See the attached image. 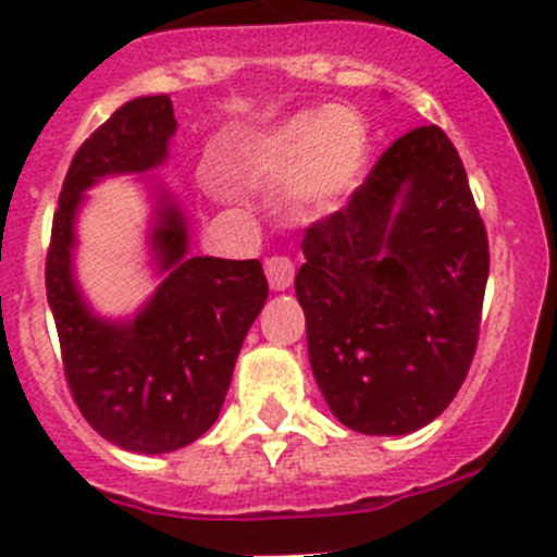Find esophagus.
<instances>
[{
    "label": "esophagus",
    "mask_w": 557,
    "mask_h": 557,
    "mask_svg": "<svg viewBox=\"0 0 557 557\" xmlns=\"http://www.w3.org/2000/svg\"><path fill=\"white\" fill-rule=\"evenodd\" d=\"M263 269H267V280L272 285V290H285L294 283V263H290V258L272 256L267 258Z\"/></svg>",
    "instance_id": "obj_1"
}]
</instances>
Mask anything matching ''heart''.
<instances>
[{
	"instance_id": "b5f03b06",
	"label": "heart",
	"mask_w": 557,
	"mask_h": 557,
	"mask_svg": "<svg viewBox=\"0 0 557 557\" xmlns=\"http://www.w3.org/2000/svg\"><path fill=\"white\" fill-rule=\"evenodd\" d=\"M364 163V124L337 106L299 113L234 154L242 180L263 190H285L288 207L305 218L339 209Z\"/></svg>"
}]
</instances>
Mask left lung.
Segmentation results:
<instances>
[{"instance_id": "1", "label": "left lung", "mask_w": 557, "mask_h": 557, "mask_svg": "<svg viewBox=\"0 0 557 557\" xmlns=\"http://www.w3.org/2000/svg\"><path fill=\"white\" fill-rule=\"evenodd\" d=\"M301 250L294 288L332 413L364 435L416 433L444 413L476 354L490 274L449 135L424 124L397 138Z\"/></svg>"}]
</instances>
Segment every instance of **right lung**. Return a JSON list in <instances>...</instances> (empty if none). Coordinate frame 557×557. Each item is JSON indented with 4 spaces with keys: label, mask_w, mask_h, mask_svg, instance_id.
Returning a JSON list of instances; mask_svg holds the SVG:
<instances>
[{
    "label": "right lung",
    "mask_w": 557,
    "mask_h": 557,
    "mask_svg": "<svg viewBox=\"0 0 557 557\" xmlns=\"http://www.w3.org/2000/svg\"><path fill=\"white\" fill-rule=\"evenodd\" d=\"M169 95L135 97L81 144L64 176L46 258L67 386L86 422L119 449L165 455L218 422L247 329L269 296L261 261L187 256V220L158 196L149 242L165 280L127 321H106L75 285V212L102 176L144 174L169 158Z\"/></svg>",
    "instance_id": "right-lung-1"
}]
</instances>
